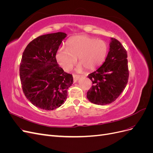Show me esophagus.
I'll return each instance as SVG.
<instances>
[{"instance_id": "obj_1", "label": "esophagus", "mask_w": 153, "mask_h": 153, "mask_svg": "<svg viewBox=\"0 0 153 153\" xmlns=\"http://www.w3.org/2000/svg\"><path fill=\"white\" fill-rule=\"evenodd\" d=\"M73 82L75 83L77 82L78 78H80V76L79 75H73Z\"/></svg>"}]
</instances>
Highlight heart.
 Listing matches in <instances>:
<instances>
[{"mask_svg":"<svg viewBox=\"0 0 153 153\" xmlns=\"http://www.w3.org/2000/svg\"><path fill=\"white\" fill-rule=\"evenodd\" d=\"M108 50V45L103 40L78 35L68 39L67 48L62 47L58 49L56 59L60 66L66 71L72 69L77 57L80 62L77 70H81L84 67L91 71L104 62Z\"/></svg>","mask_w":153,"mask_h":153,"instance_id":"heart-1","label":"heart"}]
</instances>
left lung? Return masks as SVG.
<instances>
[{
    "mask_svg": "<svg viewBox=\"0 0 153 153\" xmlns=\"http://www.w3.org/2000/svg\"><path fill=\"white\" fill-rule=\"evenodd\" d=\"M110 48L105 62L88 78L92 86L87 92L91 103L105 105L116 100L126 87L129 76L127 52L121 43L111 38Z\"/></svg>",
    "mask_w": 153,
    "mask_h": 153,
    "instance_id": "8db88e82",
    "label": "left lung"
}]
</instances>
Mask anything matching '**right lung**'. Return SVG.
Segmentation results:
<instances>
[{
  "label": "right lung",
  "instance_id": "right-lung-1",
  "mask_svg": "<svg viewBox=\"0 0 153 153\" xmlns=\"http://www.w3.org/2000/svg\"><path fill=\"white\" fill-rule=\"evenodd\" d=\"M67 34L59 32L40 36L27 46L20 65L23 91L30 102L39 108L52 110L64 104L71 74L57 64L55 55Z\"/></svg>",
  "mask_w": 153,
  "mask_h": 153
}]
</instances>
